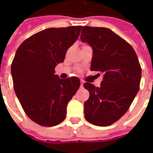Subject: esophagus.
<instances>
[{"label": "esophagus", "instance_id": "esophagus-1", "mask_svg": "<svg viewBox=\"0 0 153 153\" xmlns=\"http://www.w3.org/2000/svg\"><path fill=\"white\" fill-rule=\"evenodd\" d=\"M80 83H81V87H82V86H83V83H84V82L82 81V80H81V81H80Z\"/></svg>", "mask_w": 153, "mask_h": 153}]
</instances>
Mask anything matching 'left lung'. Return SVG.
<instances>
[{
    "instance_id": "8db88e82",
    "label": "left lung",
    "mask_w": 153,
    "mask_h": 153,
    "mask_svg": "<svg viewBox=\"0 0 153 153\" xmlns=\"http://www.w3.org/2000/svg\"><path fill=\"white\" fill-rule=\"evenodd\" d=\"M80 38L93 49L91 70L102 77L99 87L83 84L90 92L85 118L94 126H110L127 112L139 91V60L130 44L109 28L84 26Z\"/></svg>"
}]
</instances>
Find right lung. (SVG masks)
Wrapping results in <instances>:
<instances>
[{
	"mask_svg": "<svg viewBox=\"0 0 153 153\" xmlns=\"http://www.w3.org/2000/svg\"><path fill=\"white\" fill-rule=\"evenodd\" d=\"M82 26L51 27L25 39L11 66L13 88L25 114L39 126H55L66 117L67 106L80 86L77 77L55 74Z\"/></svg>",
	"mask_w": 153,
	"mask_h": 153,
	"instance_id": "obj_1",
	"label": "right lung"
}]
</instances>
